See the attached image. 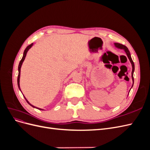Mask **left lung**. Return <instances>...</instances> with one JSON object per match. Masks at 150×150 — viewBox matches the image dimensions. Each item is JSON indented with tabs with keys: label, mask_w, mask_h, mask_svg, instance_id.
Here are the masks:
<instances>
[{
	"label": "left lung",
	"mask_w": 150,
	"mask_h": 150,
	"mask_svg": "<svg viewBox=\"0 0 150 150\" xmlns=\"http://www.w3.org/2000/svg\"><path fill=\"white\" fill-rule=\"evenodd\" d=\"M114 44H115V46L116 48L120 49H123V50H124L125 53L126 54L127 56H128V59H129V61H130V62H131V66H132V72H131V78H132V81H133V84H132V86H131V88H132L133 86V84H134L133 73H134V62H133V60H132V58H131V57L130 52H129V51L128 49L127 48V47H126L125 46H124V45H122V44H120V43H114ZM131 89H130V90H131ZM130 90L129 91H129H130ZM128 94H129V93H128Z\"/></svg>",
	"instance_id": "obj_1"
}]
</instances>
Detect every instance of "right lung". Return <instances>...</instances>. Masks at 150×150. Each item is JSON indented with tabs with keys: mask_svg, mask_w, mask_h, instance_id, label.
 Wrapping results in <instances>:
<instances>
[{
	"mask_svg": "<svg viewBox=\"0 0 150 150\" xmlns=\"http://www.w3.org/2000/svg\"><path fill=\"white\" fill-rule=\"evenodd\" d=\"M33 43H32L30 45H29V46H28V47H27L26 48H25V49L24 50V54H23V56H22V59L21 60V61H20V62H19V66H18V71H19V74H18V77H17V85H18V88H19V90L21 91V88H20V76H21V67H22V63H23V62H24V59H25V56H26V55H27V53H28V51L29 50L33 47ZM21 93H22V91H21ZM24 96V95H23ZM24 98H25V99L26 100V101H27V103H28L30 106H31L32 107H33V108H36V109H38V110H44L43 109H40V108H37V107H35V106H33V104H31L29 101H28V99H27L26 98H25V97L24 96Z\"/></svg>",
	"mask_w": 150,
	"mask_h": 150,
	"instance_id": "right-lung-1",
	"label": "right lung"
}]
</instances>
